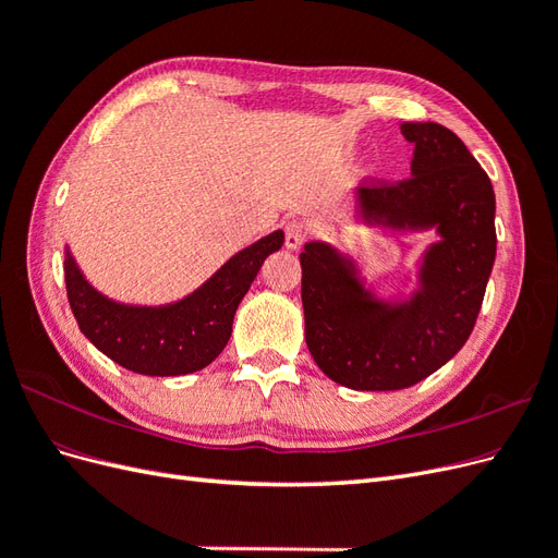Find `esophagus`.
<instances>
[{
    "instance_id": "esophagus-1",
    "label": "esophagus",
    "mask_w": 558,
    "mask_h": 558,
    "mask_svg": "<svg viewBox=\"0 0 558 558\" xmlns=\"http://www.w3.org/2000/svg\"><path fill=\"white\" fill-rule=\"evenodd\" d=\"M307 238V228L302 221H298V218H291V221H286L283 226V244L286 248H300L302 242H305Z\"/></svg>"
}]
</instances>
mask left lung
<instances>
[{
  "label": "left lung",
  "instance_id": "8db88e82",
  "mask_svg": "<svg viewBox=\"0 0 558 558\" xmlns=\"http://www.w3.org/2000/svg\"><path fill=\"white\" fill-rule=\"evenodd\" d=\"M412 177L359 191L367 223L393 230L437 228L421 265V289L398 305L377 300L356 265L330 244L300 253L305 340L324 373L356 391H398L453 359L475 328L496 260L492 179L451 130L402 123Z\"/></svg>",
  "mask_w": 558,
  "mask_h": 558
}]
</instances>
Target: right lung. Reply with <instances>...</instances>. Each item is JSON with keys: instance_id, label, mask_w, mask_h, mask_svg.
Segmentation results:
<instances>
[{"instance_id": "obj_1", "label": "right lung", "mask_w": 558, "mask_h": 558, "mask_svg": "<svg viewBox=\"0 0 558 558\" xmlns=\"http://www.w3.org/2000/svg\"><path fill=\"white\" fill-rule=\"evenodd\" d=\"M283 244L277 230L232 256L195 293L174 305L137 307L105 298L64 251L66 300L81 332L113 363L148 377H179L207 367L230 340L232 318L263 260Z\"/></svg>"}]
</instances>
